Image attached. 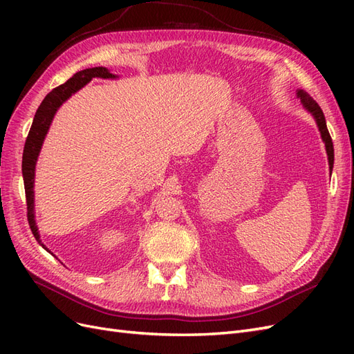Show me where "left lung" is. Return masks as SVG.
I'll return each instance as SVG.
<instances>
[{
  "mask_svg": "<svg viewBox=\"0 0 354 354\" xmlns=\"http://www.w3.org/2000/svg\"><path fill=\"white\" fill-rule=\"evenodd\" d=\"M298 97L301 99L303 104L306 106V109H308L315 116V120H316L317 127H319V131H320V134H322V138H324V142H325L326 153H328V159H329V165L332 168V165H334V145H332V138H330V134L328 131L325 115H324L322 109H320V106L312 97H310V95L306 91L299 90L298 91Z\"/></svg>",
  "mask_w": 354,
  "mask_h": 354,
  "instance_id": "obj_1",
  "label": "left lung"
}]
</instances>
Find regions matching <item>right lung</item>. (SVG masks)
I'll list each match as a JSON object with an SVG mask.
<instances>
[{"label": "right lung", "instance_id": "1", "mask_svg": "<svg viewBox=\"0 0 354 354\" xmlns=\"http://www.w3.org/2000/svg\"><path fill=\"white\" fill-rule=\"evenodd\" d=\"M93 78H115V75H112L108 69L102 66L88 68V69L77 72L65 84L53 88L46 95V99L41 102L39 108L34 116V122H32L29 134L26 137L25 147H24V158H22V173H24L26 208H28L26 216H28L29 227L39 243H41L39 233H38V227L35 224V216H34V177H35V164L41 151V146H42V142H44V137L48 131L53 116H55L59 106L66 99H69L75 91H78L81 87H84L85 84L90 82ZM42 248H46V246L42 245Z\"/></svg>", "mask_w": 354, "mask_h": 354}]
</instances>
